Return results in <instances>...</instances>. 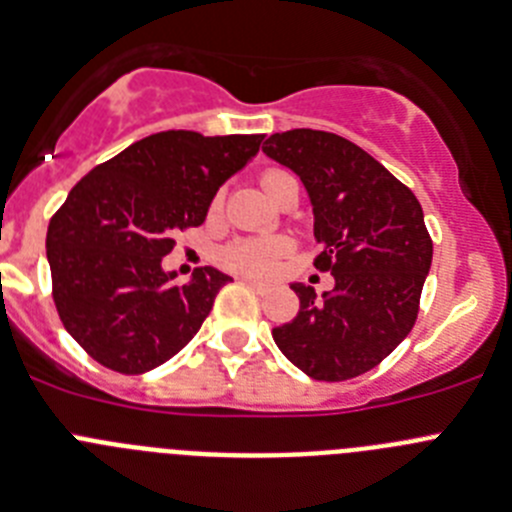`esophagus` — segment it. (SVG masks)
Masks as SVG:
<instances>
[{
	"label": "esophagus",
	"mask_w": 512,
	"mask_h": 512,
	"mask_svg": "<svg viewBox=\"0 0 512 512\" xmlns=\"http://www.w3.org/2000/svg\"><path fill=\"white\" fill-rule=\"evenodd\" d=\"M242 283H247V285H250V288L260 290V293H262V290H267V285H265V283H262V280H255V278H247V275H245V278H242Z\"/></svg>",
	"instance_id": "obj_1"
}]
</instances>
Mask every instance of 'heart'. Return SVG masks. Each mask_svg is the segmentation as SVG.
Returning a JSON list of instances; mask_svg holds the SVG:
<instances>
[{
	"label": "heart",
	"instance_id": "1",
	"mask_svg": "<svg viewBox=\"0 0 512 512\" xmlns=\"http://www.w3.org/2000/svg\"><path fill=\"white\" fill-rule=\"evenodd\" d=\"M267 176H273V173H267ZM216 204H219V199H216ZM285 252H288V242L283 237L237 239V242H229L227 247L216 252V260H219L222 267L232 270V273L257 275V278H262V275L275 273L278 260Z\"/></svg>",
	"mask_w": 512,
	"mask_h": 512
}]
</instances>
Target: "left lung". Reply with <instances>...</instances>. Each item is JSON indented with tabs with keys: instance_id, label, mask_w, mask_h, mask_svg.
Segmentation results:
<instances>
[{
	"instance_id": "1",
	"label": "left lung",
	"mask_w": 512,
	"mask_h": 512,
	"mask_svg": "<svg viewBox=\"0 0 512 512\" xmlns=\"http://www.w3.org/2000/svg\"><path fill=\"white\" fill-rule=\"evenodd\" d=\"M262 153L301 178L321 245L313 265L334 275L321 296L311 285H290L301 308L275 326V344L313 380L362 375L416 324L434 257L421 204L385 165L331 132H278Z\"/></svg>"
}]
</instances>
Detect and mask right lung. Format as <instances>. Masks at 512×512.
I'll return each instance as SVG.
<instances>
[{"mask_svg": "<svg viewBox=\"0 0 512 512\" xmlns=\"http://www.w3.org/2000/svg\"><path fill=\"white\" fill-rule=\"evenodd\" d=\"M262 137L158 132L71 188L45 239L53 301L99 365L142 375L196 336L232 278L209 265L176 285L163 257L176 232L204 224L216 191L255 158Z\"/></svg>", "mask_w": 512, "mask_h": 512, "instance_id": "right-lung-1", "label": "right lung"}]
</instances>
